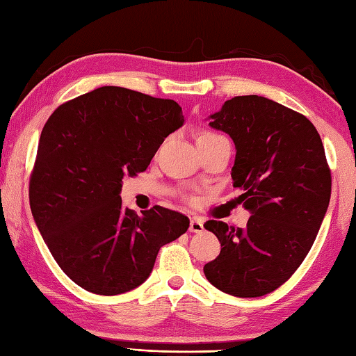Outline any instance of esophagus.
<instances>
[{"label":"esophagus","mask_w":356,"mask_h":356,"mask_svg":"<svg viewBox=\"0 0 356 356\" xmlns=\"http://www.w3.org/2000/svg\"><path fill=\"white\" fill-rule=\"evenodd\" d=\"M204 227H203V221H201L200 218H191V225H189V231L191 232H201L203 231Z\"/></svg>","instance_id":"34e87169"}]
</instances>
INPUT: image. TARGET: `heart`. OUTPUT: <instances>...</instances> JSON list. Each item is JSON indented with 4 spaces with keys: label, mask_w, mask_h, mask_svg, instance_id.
Wrapping results in <instances>:
<instances>
[{
    "label": "heart",
    "mask_w": 356,
    "mask_h": 356,
    "mask_svg": "<svg viewBox=\"0 0 356 356\" xmlns=\"http://www.w3.org/2000/svg\"><path fill=\"white\" fill-rule=\"evenodd\" d=\"M216 138H220V135H217V133H212V131H203V133H200L197 140L200 143V140H211Z\"/></svg>",
    "instance_id": "obj_1"
}]
</instances>
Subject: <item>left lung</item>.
Returning a JSON list of instances; mask_svg holds the SVG:
<instances>
[{"label":"left lung","instance_id":"obj_1","mask_svg":"<svg viewBox=\"0 0 356 356\" xmlns=\"http://www.w3.org/2000/svg\"><path fill=\"white\" fill-rule=\"evenodd\" d=\"M209 120L234 140L232 184L251 217L237 229L206 221L221 251L204 276L232 296H265L293 276L323 225L332 192L323 140L305 116L256 95L226 100Z\"/></svg>","mask_w":356,"mask_h":356}]
</instances>
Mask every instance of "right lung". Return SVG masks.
Wrapping results in <instances>:
<instances>
[{"instance_id":"1","label":"right lung","mask_w":356,"mask_h":356,"mask_svg":"<svg viewBox=\"0 0 356 356\" xmlns=\"http://www.w3.org/2000/svg\"><path fill=\"white\" fill-rule=\"evenodd\" d=\"M184 124L170 99L102 86L52 113L31 177V211L52 257L72 282L102 296L150 276L161 246L189 227L183 213L122 206L124 175L149 167L164 139Z\"/></svg>"}]
</instances>
